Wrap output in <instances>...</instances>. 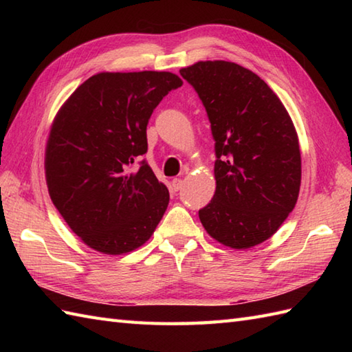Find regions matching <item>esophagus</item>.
Masks as SVG:
<instances>
[{
    "label": "esophagus",
    "instance_id": "obj_1",
    "mask_svg": "<svg viewBox=\"0 0 352 352\" xmlns=\"http://www.w3.org/2000/svg\"><path fill=\"white\" fill-rule=\"evenodd\" d=\"M170 186H172V190L178 192L183 188V180H182V178H174V180H172V183H170Z\"/></svg>",
    "mask_w": 352,
    "mask_h": 352
}]
</instances>
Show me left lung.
I'll return each mask as SVG.
<instances>
[{
  "mask_svg": "<svg viewBox=\"0 0 352 352\" xmlns=\"http://www.w3.org/2000/svg\"><path fill=\"white\" fill-rule=\"evenodd\" d=\"M206 107L214 139L216 190L199 210L214 241L246 250L271 237L294 210L301 153L294 122L257 74L231 62L180 69Z\"/></svg>",
  "mask_w": 352,
  "mask_h": 352,
  "instance_id": "1",
  "label": "left lung"
}]
</instances>
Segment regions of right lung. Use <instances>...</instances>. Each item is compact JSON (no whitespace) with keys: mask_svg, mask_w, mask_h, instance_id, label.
<instances>
[{"mask_svg":"<svg viewBox=\"0 0 352 352\" xmlns=\"http://www.w3.org/2000/svg\"><path fill=\"white\" fill-rule=\"evenodd\" d=\"M183 85L170 72H101L76 89L51 125L45 175L52 204L69 228L102 254L130 252L159 226L169 192L149 164L154 109Z\"/></svg>","mask_w":352,"mask_h":352,"instance_id":"right-lung-1","label":"right lung"}]
</instances>
